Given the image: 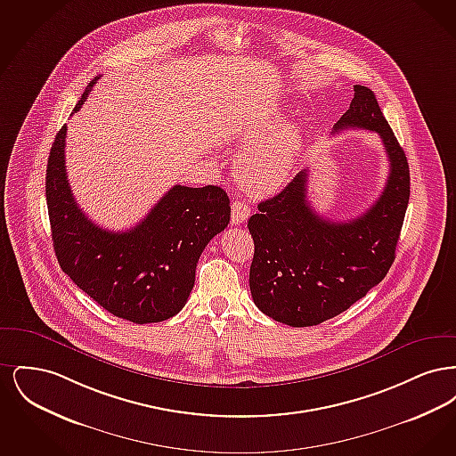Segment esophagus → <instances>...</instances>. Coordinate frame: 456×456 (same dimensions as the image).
Listing matches in <instances>:
<instances>
[{"label": "esophagus", "mask_w": 456, "mask_h": 456, "mask_svg": "<svg viewBox=\"0 0 456 456\" xmlns=\"http://www.w3.org/2000/svg\"><path fill=\"white\" fill-rule=\"evenodd\" d=\"M231 222L234 224V225H239V224H242L244 220H248L249 217V214H251V208L244 203V201H234L232 203V207H231Z\"/></svg>", "instance_id": "esophagus-1"}]
</instances>
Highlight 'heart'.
I'll list each match as a JSON object with an SVG mask.
<instances>
[{"label":"heart","instance_id":"obj_1","mask_svg":"<svg viewBox=\"0 0 456 456\" xmlns=\"http://www.w3.org/2000/svg\"><path fill=\"white\" fill-rule=\"evenodd\" d=\"M281 109H270L255 118L242 130L239 157L240 186L255 196L273 195L287 184L303 151V131L296 123H283Z\"/></svg>","mask_w":456,"mask_h":456}]
</instances>
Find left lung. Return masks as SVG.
<instances>
[{
    "label": "left lung",
    "mask_w": 456,
    "mask_h": 456,
    "mask_svg": "<svg viewBox=\"0 0 456 456\" xmlns=\"http://www.w3.org/2000/svg\"><path fill=\"white\" fill-rule=\"evenodd\" d=\"M364 128L379 134L390 162L383 193L359 217L331 222L307 201V169L282 191L258 205L248 220L255 240L249 268L253 301L266 316L289 326H314L347 311L381 282L411 198L403 149L385 119L374 92L354 87L347 112L333 133Z\"/></svg>",
    "instance_id": "8db88e82"
}]
</instances>
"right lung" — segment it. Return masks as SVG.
<instances>
[{
	"label": "right lung",
	"instance_id": "right-lung-1",
	"mask_svg": "<svg viewBox=\"0 0 456 456\" xmlns=\"http://www.w3.org/2000/svg\"><path fill=\"white\" fill-rule=\"evenodd\" d=\"M101 77L88 84V92ZM66 126L56 134L45 171L53 246L66 275L110 314L136 325L177 314L195 285L205 246L231 220L229 196L218 186L175 184L130 231L94 224L71 193L65 166Z\"/></svg>",
	"mask_w": 456,
	"mask_h": 456
}]
</instances>
